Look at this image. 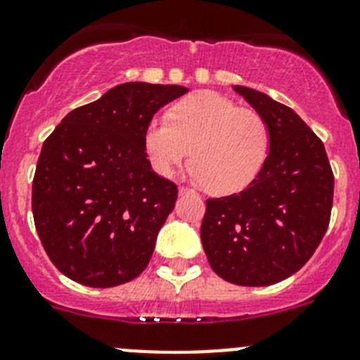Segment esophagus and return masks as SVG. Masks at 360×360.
<instances>
[{
	"instance_id": "obj_1",
	"label": "esophagus",
	"mask_w": 360,
	"mask_h": 360,
	"mask_svg": "<svg viewBox=\"0 0 360 360\" xmlns=\"http://www.w3.org/2000/svg\"><path fill=\"white\" fill-rule=\"evenodd\" d=\"M188 193H193V190H188V188L179 186V195H188Z\"/></svg>"
}]
</instances>
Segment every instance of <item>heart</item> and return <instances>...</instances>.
Masks as SVG:
<instances>
[{
  "mask_svg": "<svg viewBox=\"0 0 360 360\" xmlns=\"http://www.w3.org/2000/svg\"><path fill=\"white\" fill-rule=\"evenodd\" d=\"M269 127L251 109L215 91H199L177 102L170 120L152 118L145 129V152L152 168L170 177L192 152L190 176L212 193L242 192L264 168Z\"/></svg>",
  "mask_w": 360,
  "mask_h": 360,
  "instance_id": "obj_1",
  "label": "heart"
}]
</instances>
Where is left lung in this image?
<instances>
[{"label": "left lung", "mask_w": 360, "mask_h": 360, "mask_svg": "<svg viewBox=\"0 0 360 360\" xmlns=\"http://www.w3.org/2000/svg\"><path fill=\"white\" fill-rule=\"evenodd\" d=\"M269 127L262 172L240 193L206 200L200 240L222 280L265 287L309 262L328 228L333 174L323 141L290 108L233 86Z\"/></svg>", "instance_id": "left-lung-1"}]
</instances>
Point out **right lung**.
<instances>
[{
	"instance_id": "right-lung-1",
	"label": "right lung",
	"mask_w": 360,
	"mask_h": 360,
	"mask_svg": "<svg viewBox=\"0 0 360 360\" xmlns=\"http://www.w3.org/2000/svg\"><path fill=\"white\" fill-rule=\"evenodd\" d=\"M188 87L125 82L73 109L44 141L32 212L44 251L64 276L105 289L140 276L150 262L177 186L145 152L152 116Z\"/></svg>"
}]
</instances>
